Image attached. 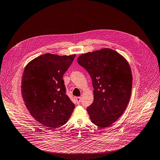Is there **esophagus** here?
Instances as JSON below:
<instances>
[{"mask_svg":"<svg viewBox=\"0 0 160 160\" xmlns=\"http://www.w3.org/2000/svg\"><path fill=\"white\" fill-rule=\"evenodd\" d=\"M76 102L78 104H79L80 102H81V97H76Z\"/></svg>","mask_w":160,"mask_h":160,"instance_id":"esophagus-1","label":"esophagus"}]
</instances>
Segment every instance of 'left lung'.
Returning <instances> with one entry per match:
<instances>
[{
  "label": "left lung",
  "instance_id": "8db88e82",
  "mask_svg": "<svg viewBox=\"0 0 160 160\" xmlns=\"http://www.w3.org/2000/svg\"><path fill=\"white\" fill-rule=\"evenodd\" d=\"M78 62L92 80L94 100L87 108L91 122L100 127H108L123 114L130 101V67L123 56L108 48L83 54Z\"/></svg>",
  "mask_w": 160,
  "mask_h": 160
}]
</instances>
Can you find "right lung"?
I'll list each match as a JSON object with an SVG mask.
<instances>
[{
  "instance_id": "obj_1",
  "label": "right lung",
  "mask_w": 160,
  "mask_h": 160,
  "mask_svg": "<svg viewBox=\"0 0 160 160\" xmlns=\"http://www.w3.org/2000/svg\"><path fill=\"white\" fill-rule=\"evenodd\" d=\"M75 56L44 54L30 61L23 72L25 104L32 116L48 129L65 125L75 107L66 94L62 79Z\"/></svg>"
}]
</instances>
